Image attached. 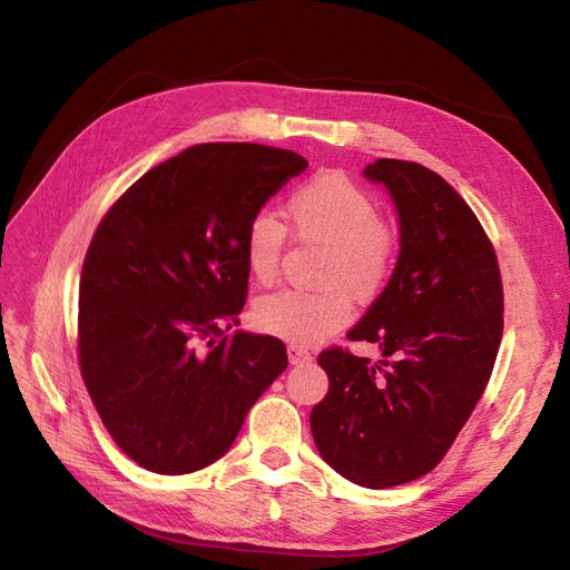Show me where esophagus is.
<instances>
[{
  "label": "esophagus",
  "instance_id": "esophagus-1",
  "mask_svg": "<svg viewBox=\"0 0 570 570\" xmlns=\"http://www.w3.org/2000/svg\"><path fill=\"white\" fill-rule=\"evenodd\" d=\"M287 358H289L292 366H299V364H306V361H312V352L299 347V344H289Z\"/></svg>",
  "mask_w": 570,
  "mask_h": 570
}]
</instances>
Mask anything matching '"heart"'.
Listing matches in <instances>:
<instances>
[{
	"label": "heart",
	"instance_id": "1",
	"mask_svg": "<svg viewBox=\"0 0 570 570\" xmlns=\"http://www.w3.org/2000/svg\"><path fill=\"white\" fill-rule=\"evenodd\" d=\"M285 216L304 243L325 247L321 292L281 289L254 306L262 333L295 344H318L352 318V304L381 295L394 264V235L377 202L347 176L323 170L292 193ZM285 247L283 223L268 212L252 216L245 230V262L258 283L275 278Z\"/></svg>",
	"mask_w": 570,
	"mask_h": 570
}]
</instances>
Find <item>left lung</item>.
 <instances>
[{
  "label": "left lung",
  "mask_w": 570,
  "mask_h": 570,
  "mask_svg": "<svg viewBox=\"0 0 570 570\" xmlns=\"http://www.w3.org/2000/svg\"><path fill=\"white\" fill-rule=\"evenodd\" d=\"M400 220V256L350 340L383 358L325 350L327 394L312 411L323 461L356 485L385 490L430 473L485 390L504 331L497 256L471 206L435 170L377 159Z\"/></svg>",
  "instance_id": "left-lung-1"
}]
</instances>
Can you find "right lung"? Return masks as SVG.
Returning a JSON list of instances; mask_svg holds the SVG:
<instances>
[{"label":"right lung","mask_w":570,"mask_h":570,"mask_svg":"<svg viewBox=\"0 0 570 570\" xmlns=\"http://www.w3.org/2000/svg\"><path fill=\"white\" fill-rule=\"evenodd\" d=\"M306 166L264 145H195L101 218L80 273V371L142 469L183 475L218 461L287 368L278 337L226 331L247 299V223Z\"/></svg>","instance_id":"obj_1"}]
</instances>
